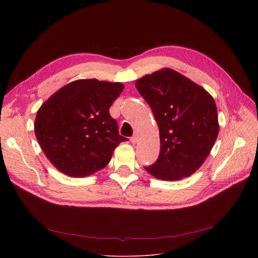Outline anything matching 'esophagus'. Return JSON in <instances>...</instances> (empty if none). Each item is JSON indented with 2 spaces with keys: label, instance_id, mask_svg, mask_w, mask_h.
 <instances>
[{
  "label": "esophagus",
  "instance_id": "34e87169",
  "mask_svg": "<svg viewBox=\"0 0 258 258\" xmlns=\"http://www.w3.org/2000/svg\"><path fill=\"white\" fill-rule=\"evenodd\" d=\"M138 141H139V138H138L137 135H135V136H133V137L131 138V142H132L133 144H136V143H138Z\"/></svg>",
  "mask_w": 258,
  "mask_h": 258
}]
</instances>
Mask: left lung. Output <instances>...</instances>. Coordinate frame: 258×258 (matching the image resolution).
<instances>
[{
  "label": "left lung",
  "instance_id": "1",
  "mask_svg": "<svg viewBox=\"0 0 258 258\" xmlns=\"http://www.w3.org/2000/svg\"><path fill=\"white\" fill-rule=\"evenodd\" d=\"M136 88L150 104L160 133L158 160L145 170L164 181L190 177L218 138V108L200 85L169 68L147 74Z\"/></svg>",
  "mask_w": 258,
  "mask_h": 258
}]
</instances>
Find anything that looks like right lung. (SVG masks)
Wrapping results in <instances>:
<instances>
[{
	"mask_svg": "<svg viewBox=\"0 0 258 258\" xmlns=\"http://www.w3.org/2000/svg\"><path fill=\"white\" fill-rule=\"evenodd\" d=\"M123 89L121 83L78 79L40 105L34 120L35 137L57 170L84 178L108 164L115 148L127 140L119 135L108 111Z\"/></svg>",
	"mask_w": 258,
	"mask_h": 258,
	"instance_id": "obj_1",
	"label": "right lung"
}]
</instances>
